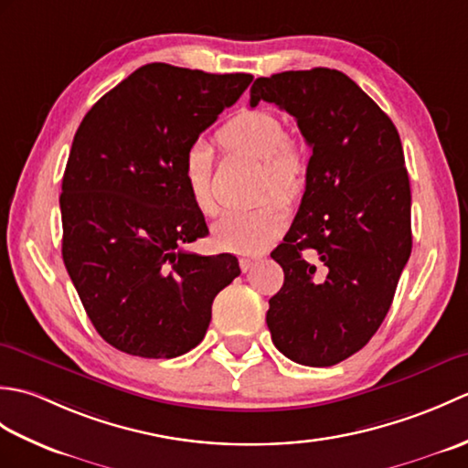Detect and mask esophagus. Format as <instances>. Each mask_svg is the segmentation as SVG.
Returning a JSON list of instances; mask_svg holds the SVG:
<instances>
[{"label": "esophagus", "instance_id": "esophagus-1", "mask_svg": "<svg viewBox=\"0 0 468 468\" xmlns=\"http://www.w3.org/2000/svg\"><path fill=\"white\" fill-rule=\"evenodd\" d=\"M257 261H260V257H241L239 265H241L243 271H250V270H253V265H255Z\"/></svg>", "mask_w": 468, "mask_h": 468}]
</instances>
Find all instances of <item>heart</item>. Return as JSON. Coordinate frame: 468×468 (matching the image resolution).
<instances>
[{
    "mask_svg": "<svg viewBox=\"0 0 468 468\" xmlns=\"http://www.w3.org/2000/svg\"><path fill=\"white\" fill-rule=\"evenodd\" d=\"M217 141L229 151H239L261 161V193L270 188L295 198L307 183L305 153L287 136L280 116L267 111H241L218 128ZM183 181L195 207L213 215L217 203L211 186L213 148L193 141L181 156ZM287 225V205L280 197H265L250 208H229L211 227L213 241L221 250L253 255L263 251Z\"/></svg>",
    "mask_w": 468,
    "mask_h": 468,
    "instance_id": "b5f03b06",
    "label": "heart"
}]
</instances>
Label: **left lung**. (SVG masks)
Segmentation results:
<instances>
[{
	"label": "left lung",
	"instance_id": "1",
	"mask_svg": "<svg viewBox=\"0 0 468 468\" xmlns=\"http://www.w3.org/2000/svg\"><path fill=\"white\" fill-rule=\"evenodd\" d=\"M261 101L290 112L312 146L302 205L271 253L285 280L267 327L290 360L334 366L378 332L412 251L402 143L382 108L337 69L257 78L250 104Z\"/></svg>",
	"mask_w": 468,
	"mask_h": 468
}]
</instances>
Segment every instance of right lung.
I'll use <instances>...</instances> for the list:
<instances>
[{"mask_svg": "<svg viewBox=\"0 0 468 468\" xmlns=\"http://www.w3.org/2000/svg\"><path fill=\"white\" fill-rule=\"evenodd\" d=\"M251 80L146 64L78 126L59 195L62 257L96 332L116 350H193L215 295L241 273L231 253L183 250L208 229L188 197L181 156Z\"/></svg>", "mask_w": 468, "mask_h": 468, "instance_id": "1", "label": "right lung"}]
</instances>
